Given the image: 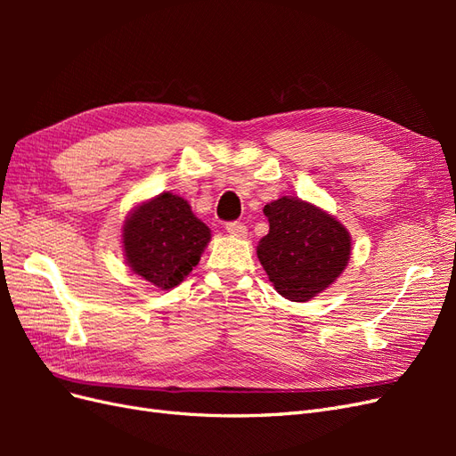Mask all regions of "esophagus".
I'll list each match as a JSON object with an SVG mask.
<instances>
[{
  "instance_id": "esophagus-1",
  "label": "esophagus",
  "mask_w": 456,
  "mask_h": 456,
  "mask_svg": "<svg viewBox=\"0 0 456 456\" xmlns=\"http://www.w3.org/2000/svg\"><path fill=\"white\" fill-rule=\"evenodd\" d=\"M226 232L230 233L232 238H245L247 236V226H243L241 223H228Z\"/></svg>"
}]
</instances>
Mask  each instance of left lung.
Returning a JSON list of instances; mask_svg holds the SVG:
<instances>
[{
	"instance_id": "1",
	"label": "left lung",
	"mask_w": 456,
	"mask_h": 456,
	"mask_svg": "<svg viewBox=\"0 0 456 456\" xmlns=\"http://www.w3.org/2000/svg\"><path fill=\"white\" fill-rule=\"evenodd\" d=\"M270 232L258 241L256 256L281 297L306 302L346 268L352 238L320 207L283 196L265 205Z\"/></svg>"
}]
</instances>
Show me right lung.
I'll use <instances>...</instances> for the list:
<instances>
[{"label": "right lung", "mask_w": 456, "mask_h": 456, "mask_svg": "<svg viewBox=\"0 0 456 456\" xmlns=\"http://www.w3.org/2000/svg\"><path fill=\"white\" fill-rule=\"evenodd\" d=\"M123 253L129 268L159 289H173L191 272L211 241V230L171 191L151 198L123 223Z\"/></svg>", "instance_id": "1"}]
</instances>
